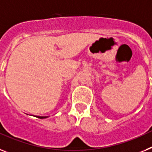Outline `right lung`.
<instances>
[{
	"mask_svg": "<svg viewBox=\"0 0 152 152\" xmlns=\"http://www.w3.org/2000/svg\"><path fill=\"white\" fill-rule=\"evenodd\" d=\"M37 117L39 119H44V118H46V117H48V116H37Z\"/></svg>",
	"mask_w": 152,
	"mask_h": 152,
	"instance_id": "right-lung-1",
	"label": "right lung"
}]
</instances>
